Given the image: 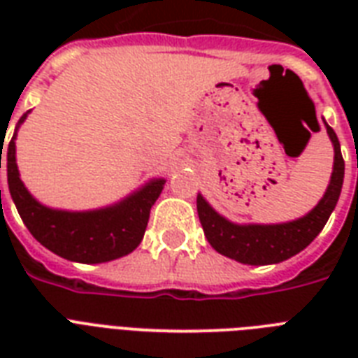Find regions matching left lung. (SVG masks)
Here are the masks:
<instances>
[{"label": "left lung", "mask_w": 358, "mask_h": 358, "mask_svg": "<svg viewBox=\"0 0 358 358\" xmlns=\"http://www.w3.org/2000/svg\"><path fill=\"white\" fill-rule=\"evenodd\" d=\"M323 124L334 148L333 173L320 202L303 217L273 224L234 223L213 210L201 193L196 195V212L204 236L219 255L247 266H269L288 260L306 249L322 232L338 202L344 184V157L340 152V141L325 119Z\"/></svg>", "instance_id": "obj_1"}]
</instances>
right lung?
Masks as SVG:
<instances>
[{"instance_id":"add662e5","label":"right lung","mask_w":358,"mask_h":358,"mask_svg":"<svg viewBox=\"0 0 358 358\" xmlns=\"http://www.w3.org/2000/svg\"><path fill=\"white\" fill-rule=\"evenodd\" d=\"M22 115L7 146V182L13 202L33 238L61 258L80 264H103L137 249L145 236L150 208L162 195L165 178H150L109 206L72 212L42 204L20 178L16 135L27 115ZM0 150V169H1Z\"/></svg>"}]
</instances>
